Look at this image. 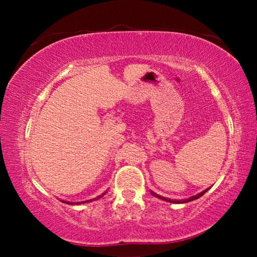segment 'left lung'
<instances>
[{
	"mask_svg": "<svg viewBox=\"0 0 257 257\" xmlns=\"http://www.w3.org/2000/svg\"><path fill=\"white\" fill-rule=\"evenodd\" d=\"M206 192H207V189H206V191L201 192V193H200V194H198V195H195V196H192V198H189V199H187V200H182V201H175V200H170V199L163 198V196H160V195H157L156 193H153V192H152V194H153V195H156V196H158V198L163 199V200H166V201H168V202H175V203H180V202H189V201H193V200H195V199H199L200 196H202L203 194H205Z\"/></svg>",
	"mask_w": 257,
	"mask_h": 257,
	"instance_id": "1",
	"label": "left lung"
}]
</instances>
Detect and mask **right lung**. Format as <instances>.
<instances>
[{
    "instance_id": "add662e5",
    "label": "right lung",
    "mask_w": 257,
    "mask_h": 257,
    "mask_svg": "<svg viewBox=\"0 0 257 257\" xmlns=\"http://www.w3.org/2000/svg\"><path fill=\"white\" fill-rule=\"evenodd\" d=\"M104 194H105V193H104ZM104 194H101L100 196H103ZM100 196H98V198H100ZM89 201H91V200H87V201H83L82 203H84V202H89ZM65 203H69V202H68V201H65ZM78 203H80V202H76V205H78ZM70 205H72V202H71V203H70Z\"/></svg>"
}]
</instances>
